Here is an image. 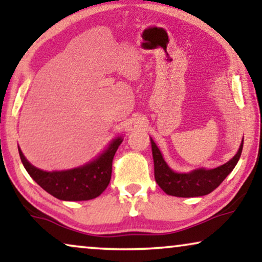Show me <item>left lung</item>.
<instances>
[{
  "label": "left lung",
  "mask_w": 262,
  "mask_h": 262,
  "mask_svg": "<svg viewBox=\"0 0 262 262\" xmlns=\"http://www.w3.org/2000/svg\"><path fill=\"white\" fill-rule=\"evenodd\" d=\"M242 148L243 139L236 155L227 163L213 168V169L199 168V169L192 170L189 173H177L170 169L166 163L160 149L151 139L155 180L157 185L169 195L181 196V198L206 195L213 189H216L223 182L224 179L231 173L238 162Z\"/></svg>",
  "instance_id": "obj_1"
}]
</instances>
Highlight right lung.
Segmentation results:
<instances>
[{
    "instance_id": "1",
    "label": "right lung",
    "mask_w": 262,
    "mask_h": 262,
    "mask_svg": "<svg viewBox=\"0 0 262 262\" xmlns=\"http://www.w3.org/2000/svg\"><path fill=\"white\" fill-rule=\"evenodd\" d=\"M123 138L113 139L102 154L84 166L69 170L45 171L32 166L19 148L21 162L31 178L42 189L59 200L80 202L99 196L105 191L112 175V162Z\"/></svg>"
}]
</instances>
